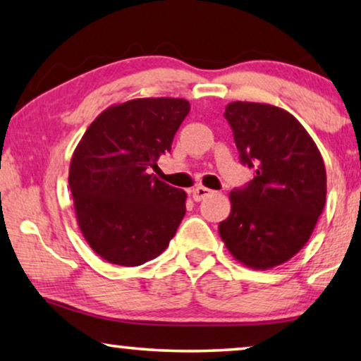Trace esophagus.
Wrapping results in <instances>:
<instances>
[{"instance_id":"esophagus-1","label":"esophagus","mask_w":361,"mask_h":361,"mask_svg":"<svg viewBox=\"0 0 361 361\" xmlns=\"http://www.w3.org/2000/svg\"><path fill=\"white\" fill-rule=\"evenodd\" d=\"M209 195H212V190H209L206 186H197L191 191V196L195 201H202V199L207 197Z\"/></svg>"}]
</instances>
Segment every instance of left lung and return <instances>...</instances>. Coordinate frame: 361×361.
Masks as SVG:
<instances>
[{"mask_svg":"<svg viewBox=\"0 0 361 361\" xmlns=\"http://www.w3.org/2000/svg\"><path fill=\"white\" fill-rule=\"evenodd\" d=\"M241 162L256 175L230 192L232 211L219 224L236 261L266 271L297 255L326 204L324 160L313 137L288 111L269 104L232 102L225 109Z\"/></svg>","mask_w":361,"mask_h":361,"instance_id":"obj_1","label":"left lung"}]
</instances>
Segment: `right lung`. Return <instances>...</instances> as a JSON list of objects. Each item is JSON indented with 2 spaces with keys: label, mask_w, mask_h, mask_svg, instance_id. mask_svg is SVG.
Segmentation results:
<instances>
[{
  "label": "right lung",
  "mask_w": 361,
  "mask_h": 361,
  "mask_svg": "<svg viewBox=\"0 0 361 361\" xmlns=\"http://www.w3.org/2000/svg\"><path fill=\"white\" fill-rule=\"evenodd\" d=\"M190 102L146 97L111 105L85 129L69 165L79 230L102 259L141 266L166 250L186 192L149 175L170 152Z\"/></svg>",
  "instance_id": "obj_1"
}]
</instances>
